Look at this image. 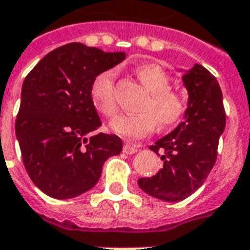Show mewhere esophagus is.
Listing matches in <instances>:
<instances>
[{"mask_svg": "<svg viewBox=\"0 0 250 250\" xmlns=\"http://www.w3.org/2000/svg\"><path fill=\"white\" fill-rule=\"evenodd\" d=\"M142 147V144L139 143H132V142H125V146H123V152L128 153V155H132L135 153L138 149Z\"/></svg>", "mask_w": 250, "mask_h": 250, "instance_id": "34e87169", "label": "esophagus"}]
</instances>
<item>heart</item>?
<instances>
[{"instance_id": "obj_1", "label": "heart", "mask_w": 250, "mask_h": 250, "mask_svg": "<svg viewBox=\"0 0 250 250\" xmlns=\"http://www.w3.org/2000/svg\"><path fill=\"white\" fill-rule=\"evenodd\" d=\"M139 81L151 91L142 107L143 112L120 115L111 122V130L123 138H143L156 127L168 128L184 118L189 107V99L182 90L172 88L171 75L158 63H142L135 68ZM115 68H107L94 78L90 88L95 110L106 118L118 112L115 97Z\"/></svg>"}]
</instances>
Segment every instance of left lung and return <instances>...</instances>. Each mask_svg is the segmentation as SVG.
<instances>
[{
	"instance_id": "8db88e82",
	"label": "left lung",
	"mask_w": 250,
	"mask_h": 250,
	"mask_svg": "<svg viewBox=\"0 0 250 250\" xmlns=\"http://www.w3.org/2000/svg\"><path fill=\"white\" fill-rule=\"evenodd\" d=\"M189 107L184 122L149 147L162 152L164 166L151 177H140L138 184L156 199L176 203L197 191L212 171L219 139L225 128L223 92L217 79L196 63L183 75Z\"/></svg>"
}]
</instances>
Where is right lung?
<instances>
[{
  "label": "right lung",
  "mask_w": 250,
  "mask_h": 250,
  "mask_svg": "<svg viewBox=\"0 0 250 250\" xmlns=\"http://www.w3.org/2000/svg\"><path fill=\"white\" fill-rule=\"evenodd\" d=\"M125 58L73 42L50 51L23 81L16 136L23 166L41 191L71 199L91 189L107 159L119 155V136L101 127L90 88L94 78Z\"/></svg>",
  "instance_id": "add662e5"
}]
</instances>
